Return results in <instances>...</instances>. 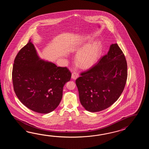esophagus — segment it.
<instances>
[{
  "instance_id": "esophagus-1",
  "label": "esophagus",
  "mask_w": 149,
  "mask_h": 149,
  "mask_svg": "<svg viewBox=\"0 0 149 149\" xmlns=\"http://www.w3.org/2000/svg\"><path fill=\"white\" fill-rule=\"evenodd\" d=\"M79 77V74L77 72H73L72 73V78L73 79H76Z\"/></svg>"
}]
</instances>
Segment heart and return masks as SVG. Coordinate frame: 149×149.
I'll use <instances>...</instances> for the list:
<instances>
[{
	"instance_id": "b5f03b06",
	"label": "heart",
	"mask_w": 149,
	"mask_h": 149,
	"mask_svg": "<svg viewBox=\"0 0 149 149\" xmlns=\"http://www.w3.org/2000/svg\"><path fill=\"white\" fill-rule=\"evenodd\" d=\"M101 45L99 43L87 46L77 57V63L81 68H86L93 65L101 54Z\"/></svg>"
}]
</instances>
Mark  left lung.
<instances>
[{
  "instance_id": "1",
  "label": "left lung",
  "mask_w": 149,
  "mask_h": 149,
  "mask_svg": "<svg viewBox=\"0 0 149 149\" xmlns=\"http://www.w3.org/2000/svg\"><path fill=\"white\" fill-rule=\"evenodd\" d=\"M76 79L81 104L94 112L110 107L120 97L127 78L125 56L117 44L108 53Z\"/></svg>"
}]
</instances>
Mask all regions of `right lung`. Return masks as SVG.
Masks as SVG:
<instances>
[{
  "label": "right lung",
  "mask_w": 149,
  "mask_h": 149,
  "mask_svg": "<svg viewBox=\"0 0 149 149\" xmlns=\"http://www.w3.org/2000/svg\"><path fill=\"white\" fill-rule=\"evenodd\" d=\"M71 77L67 67L40 60L30 40L14 61L12 81L15 94L26 107L39 113H48L57 108L63 86Z\"/></svg>",
  "instance_id": "1"
}]
</instances>
